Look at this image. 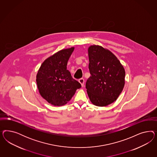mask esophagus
<instances>
[{
  "instance_id": "obj_1",
  "label": "esophagus",
  "mask_w": 157,
  "mask_h": 157,
  "mask_svg": "<svg viewBox=\"0 0 157 157\" xmlns=\"http://www.w3.org/2000/svg\"><path fill=\"white\" fill-rule=\"evenodd\" d=\"M79 82L81 84V86L83 87L84 86V83H85V80L83 78H81L80 79H79Z\"/></svg>"
}]
</instances>
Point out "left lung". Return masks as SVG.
<instances>
[{"label":"left lung","mask_w":157,"mask_h":157,"mask_svg":"<svg viewBox=\"0 0 157 157\" xmlns=\"http://www.w3.org/2000/svg\"><path fill=\"white\" fill-rule=\"evenodd\" d=\"M91 76L86 83L91 103L106 106L117 99L125 85V72L119 59L109 49L93 45L88 48Z\"/></svg>","instance_id":"obj_1"}]
</instances>
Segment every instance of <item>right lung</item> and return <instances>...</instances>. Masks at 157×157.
<instances>
[{
    "label": "right lung",
    "mask_w": 157,
    "mask_h": 157,
    "mask_svg": "<svg viewBox=\"0 0 157 157\" xmlns=\"http://www.w3.org/2000/svg\"><path fill=\"white\" fill-rule=\"evenodd\" d=\"M74 47L64 49L44 60L36 75V82L41 96L54 106L68 103L81 85L72 78L67 70V63Z\"/></svg>",
    "instance_id": "add662e5"
}]
</instances>
